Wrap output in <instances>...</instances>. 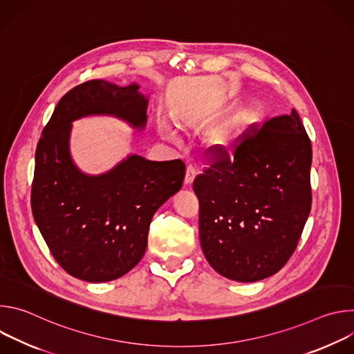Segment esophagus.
<instances>
[{"mask_svg":"<svg viewBox=\"0 0 354 354\" xmlns=\"http://www.w3.org/2000/svg\"><path fill=\"white\" fill-rule=\"evenodd\" d=\"M196 176V168L193 165H187L186 174H185V185H192Z\"/></svg>","mask_w":354,"mask_h":354,"instance_id":"34e87169","label":"esophagus"}]
</instances>
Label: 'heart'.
Returning a JSON list of instances; mask_svg holds the SVG:
<instances>
[{"mask_svg": "<svg viewBox=\"0 0 354 354\" xmlns=\"http://www.w3.org/2000/svg\"><path fill=\"white\" fill-rule=\"evenodd\" d=\"M246 123H248V119L243 118V116H239L232 123L225 124L221 129H218L209 138V148H210L212 153L214 156H227V154L232 153L236 142H238V138L241 136V131L246 126ZM160 131L169 141L176 140L174 133L169 130V127L162 122L160 123Z\"/></svg>", "mask_w": 354, "mask_h": 354, "instance_id": "heart-1", "label": "heart"}]
</instances>
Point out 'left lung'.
<instances>
[{"mask_svg": "<svg viewBox=\"0 0 354 354\" xmlns=\"http://www.w3.org/2000/svg\"><path fill=\"white\" fill-rule=\"evenodd\" d=\"M313 148L297 111L246 133L193 182L200 245L221 276L254 283L290 259L311 212Z\"/></svg>", "mask_w": 354, "mask_h": 354, "instance_id": "8db88e82", "label": "left lung"}]
</instances>
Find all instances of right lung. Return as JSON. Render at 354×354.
Segmentation results:
<instances>
[{
  "instance_id": "add662e5",
  "label": "right lung",
  "mask_w": 354,
  "mask_h": 354,
  "mask_svg": "<svg viewBox=\"0 0 354 354\" xmlns=\"http://www.w3.org/2000/svg\"><path fill=\"white\" fill-rule=\"evenodd\" d=\"M133 82L86 81L68 91L41 131L35 156L32 213L50 252L71 276L104 283L122 277L144 257L156 212L180 190V160L129 156L100 175L84 174L70 154L73 122L106 115L142 130L148 97Z\"/></svg>"
}]
</instances>
